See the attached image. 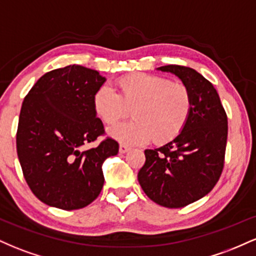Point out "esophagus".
Masks as SVG:
<instances>
[{"mask_svg":"<svg viewBox=\"0 0 256 256\" xmlns=\"http://www.w3.org/2000/svg\"><path fill=\"white\" fill-rule=\"evenodd\" d=\"M130 146H126V144H124V143H120V146H119V152H122V154H125L126 152H128L130 150Z\"/></svg>","mask_w":256,"mask_h":256,"instance_id":"34e87169","label":"esophagus"}]
</instances>
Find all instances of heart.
Instances as JSON below:
<instances>
[{"mask_svg": "<svg viewBox=\"0 0 256 256\" xmlns=\"http://www.w3.org/2000/svg\"><path fill=\"white\" fill-rule=\"evenodd\" d=\"M119 94L101 86L94 95V108L107 126L118 124L134 108V122L110 128L112 137L128 144L152 140L171 142L180 134L192 112V94L188 85L162 76L131 73L116 80Z\"/></svg>", "mask_w": 256, "mask_h": 256, "instance_id": "1", "label": "heart"}]
</instances>
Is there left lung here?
<instances>
[{
	"instance_id": "left-lung-1",
	"label": "left lung",
	"mask_w": 256,
	"mask_h": 256,
	"mask_svg": "<svg viewBox=\"0 0 256 256\" xmlns=\"http://www.w3.org/2000/svg\"><path fill=\"white\" fill-rule=\"evenodd\" d=\"M161 71L178 76L192 94V112L180 134L167 144L146 149L138 172L143 192L155 204L180 208L207 195L225 164L228 116L213 84L195 70L167 64Z\"/></svg>"
}]
</instances>
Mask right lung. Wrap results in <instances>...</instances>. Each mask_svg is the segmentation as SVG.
I'll return each instance as SVG.
<instances>
[{
	"instance_id": "1",
	"label": "right lung",
	"mask_w": 256,
	"mask_h": 256,
	"mask_svg": "<svg viewBox=\"0 0 256 256\" xmlns=\"http://www.w3.org/2000/svg\"><path fill=\"white\" fill-rule=\"evenodd\" d=\"M106 78L95 70L70 64L42 76L22 102L16 152L22 174L43 204L64 210L83 208L98 198L104 183L102 164L119 144L104 136L94 95Z\"/></svg>"
}]
</instances>
